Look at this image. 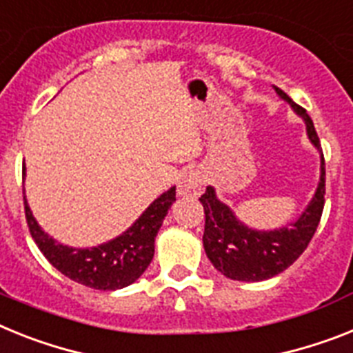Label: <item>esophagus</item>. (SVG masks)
I'll use <instances>...</instances> for the list:
<instances>
[{
	"instance_id": "1",
	"label": "esophagus",
	"mask_w": 353,
	"mask_h": 353,
	"mask_svg": "<svg viewBox=\"0 0 353 353\" xmlns=\"http://www.w3.org/2000/svg\"><path fill=\"white\" fill-rule=\"evenodd\" d=\"M203 190V176L199 170H186L177 183V194L181 197H197Z\"/></svg>"
}]
</instances>
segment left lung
Here are the masks:
<instances>
[{"label":"left lung","instance_id":"8db88e82","mask_svg":"<svg viewBox=\"0 0 353 353\" xmlns=\"http://www.w3.org/2000/svg\"><path fill=\"white\" fill-rule=\"evenodd\" d=\"M274 91L280 99L291 105L298 117H301L310 143L321 154L319 183L314 197L300 217L276 230H254L245 226L233 210L219 199L213 186L206 188V192L199 197L206 215L203 235L204 251L213 268L236 282H262L276 276L292 265L307 250L325 206V158L318 132L303 108L292 102L289 94L283 93L276 85Z\"/></svg>","mask_w":353,"mask_h":353}]
</instances>
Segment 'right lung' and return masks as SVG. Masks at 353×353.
<instances>
[{"label": "right lung", "mask_w": 353, "mask_h": 353, "mask_svg": "<svg viewBox=\"0 0 353 353\" xmlns=\"http://www.w3.org/2000/svg\"><path fill=\"white\" fill-rule=\"evenodd\" d=\"M25 177V168H23ZM176 201V186L158 199L132 222L131 228L94 248H71L57 242L37 224L25 195V215L32 239L53 268L77 283L99 291H117L134 283L149 268L154 256V241L163 219Z\"/></svg>", "instance_id": "obj_1"}]
</instances>
